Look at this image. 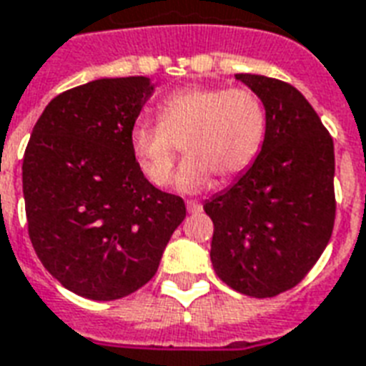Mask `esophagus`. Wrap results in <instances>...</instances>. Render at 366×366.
<instances>
[{
    "label": "esophagus",
    "instance_id": "obj_1",
    "mask_svg": "<svg viewBox=\"0 0 366 366\" xmlns=\"http://www.w3.org/2000/svg\"><path fill=\"white\" fill-rule=\"evenodd\" d=\"M186 207H188L190 213H202V209H204L202 204H197V202H194V199H188V202H186Z\"/></svg>",
    "mask_w": 366,
    "mask_h": 366
}]
</instances>
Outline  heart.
<instances>
[{
	"instance_id": "1",
	"label": "heart",
	"mask_w": 366,
	"mask_h": 366,
	"mask_svg": "<svg viewBox=\"0 0 366 366\" xmlns=\"http://www.w3.org/2000/svg\"><path fill=\"white\" fill-rule=\"evenodd\" d=\"M157 122H137L129 149L145 180L167 186L182 149L186 161L174 176V188L196 194L229 182L258 159L266 137V108L246 89L188 86L169 94L157 107Z\"/></svg>"
}]
</instances>
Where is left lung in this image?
Listing matches in <instances>:
<instances>
[{"label": "left lung", "instance_id": "left-lung-1", "mask_svg": "<svg viewBox=\"0 0 366 366\" xmlns=\"http://www.w3.org/2000/svg\"><path fill=\"white\" fill-rule=\"evenodd\" d=\"M234 77L266 108V137L250 169L204 204L215 227L209 256L223 283L266 299L293 289L330 242L334 142L295 86L252 73Z\"/></svg>", "mask_w": 366, "mask_h": 366}]
</instances>
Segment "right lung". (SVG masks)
<instances>
[{"label": "right lung", "mask_w": 366, "mask_h": 366, "mask_svg": "<svg viewBox=\"0 0 366 366\" xmlns=\"http://www.w3.org/2000/svg\"><path fill=\"white\" fill-rule=\"evenodd\" d=\"M149 77H102L50 100L23 159L29 237L42 266L91 300L135 293L186 217L182 197L145 180L129 132Z\"/></svg>", "instance_id": "add662e5"}]
</instances>
